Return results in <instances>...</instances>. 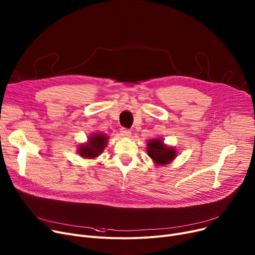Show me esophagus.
I'll list each match as a JSON object with an SVG mask.
<instances>
[{
	"label": "esophagus",
	"instance_id": "esophagus-1",
	"mask_svg": "<svg viewBox=\"0 0 255 255\" xmlns=\"http://www.w3.org/2000/svg\"><path fill=\"white\" fill-rule=\"evenodd\" d=\"M120 134L123 137H130L131 136V131L126 128H121L120 130Z\"/></svg>",
	"mask_w": 255,
	"mask_h": 255
}]
</instances>
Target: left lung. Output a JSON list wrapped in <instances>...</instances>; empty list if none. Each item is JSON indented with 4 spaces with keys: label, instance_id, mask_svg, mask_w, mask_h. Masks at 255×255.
Instances as JSON below:
<instances>
[{
    "label": "left lung",
    "instance_id": "8db88e82",
    "mask_svg": "<svg viewBox=\"0 0 255 255\" xmlns=\"http://www.w3.org/2000/svg\"><path fill=\"white\" fill-rule=\"evenodd\" d=\"M146 152L152 158L154 163L158 165H165L170 163L177 156V151L172 146L163 143L162 139H151L148 141Z\"/></svg>",
    "mask_w": 255,
    "mask_h": 255
}]
</instances>
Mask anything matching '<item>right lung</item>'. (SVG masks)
<instances>
[{"mask_svg": "<svg viewBox=\"0 0 255 255\" xmlns=\"http://www.w3.org/2000/svg\"><path fill=\"white\" fill-rule=\"evenodd\" d=\"M107 140H109V136L101 134V133H94L92 136L89 137L86 143L78 145L77 153L83 158H96L104 151Z\"/></svg>", "mask_w": 255, "mask_h": 255, "instance_id": "1", "label": "right lung"}]
</instances>
